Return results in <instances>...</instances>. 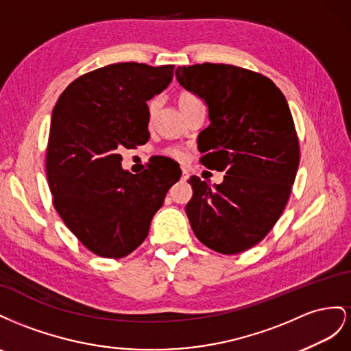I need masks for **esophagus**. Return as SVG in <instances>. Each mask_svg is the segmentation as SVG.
Returning <instances> with one entry per match:
<instances>
[{"label":"esophagus","mask_w":351,"mask_h":351,"mask_svg":"<svg viewBox=\"0 0 351 351\" xmlns=\"http://www.w3.org/2000/svg\"><path fill=\"white\" fill-rule=\"evenodd\" d=\"M186 179H188V170L182 167V181H186Z\"/></svg>","instance_id":"1"}]
</instances>
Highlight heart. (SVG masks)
Segmentation results:
<instances>
[{
    "mask_svg": "<svg viewBox=\"0 0 351 351\" xmlns=\"http://www.w3.org/2000/svg\"><path fill=\"white\" fill-rule=\"evenodd\" d=\"M197 103H199V99L194 94H191V93H181V94L178 95V106H179V108L182 110V113L185 112V110H188L189 107L195 106ZM158 106H160V99L158 98H153L152 101L148 103V116H149V119L154 117ZM166 153L169 156L175 157V158H182L185 156V153L179 147H170V148L166 149Z\"/></svg>",
    "mask_w": 351,
    "mask_h": 351,
    "instance_id": "b5f03b06",
    "label": "heart"
}]
</instances>
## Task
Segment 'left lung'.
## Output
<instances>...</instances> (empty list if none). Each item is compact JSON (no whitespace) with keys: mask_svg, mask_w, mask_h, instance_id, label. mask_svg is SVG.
I'll use <instances>...</instances> for the list:
<instances>
[{"mask_svg":"<svg viewBox=\"0 0 351 351\" xmlns=\"http://www.w3.org/2000/svg\"><path fill=\"white\" fill-rule=\"evenodd\" d=\"M175 75L208 110L210 125L198 135L202 163L225 172L215 185L189 178V223L215 252H245L274 228L291 194L300 147L288 103L269 77L243 67L203 63Z\"/></svg>","mask_w":351,"mask_h":351,"instance_id":"1","label":"left lung"}]
</instances>
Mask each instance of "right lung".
Segmentation results:
<instances>
[{"label": "right lung", "instance_id": "right-lung-1", "mask_svg": "<svg viewBox=\"0 0 351 351\" xmlns=\"http://www.w3.org/2000/svg\"><path fill=\"white\" fill-rule=\"evenodd\" d=\"M173 69L116 63L93 70L70 84L53 110L49 191L66 226L97 256L120 258L141 245L181 178L167 157L132 175L120 156L148 141L147 101L172 82Z\"/></svg>", "mask_w": 351, "mask_h": 351}]
</instances>
